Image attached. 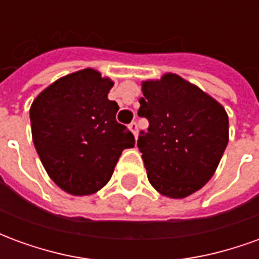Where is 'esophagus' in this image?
<instances>
[{
	"label": "esophagus",
	"instance_id": "esophagus-1",
	"mask_svg": "<svg viewBox=\"0 0 259 259\" xmlns=\"http://www.w3.org/2000/svg\"><path fill=\"white\" fill-rule=\"evenodd\" d=\"M129 129H130V132L133 133V136H135V137H137V129H139V127H137V123H136V122H132V123L129 124Z\"/></svg>",
	"mask_w": 259,
	"mask_h": 259
}]
</instances>
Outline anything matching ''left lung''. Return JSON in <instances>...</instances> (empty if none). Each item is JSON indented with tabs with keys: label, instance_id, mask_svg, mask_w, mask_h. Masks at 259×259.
Segmentation results:
<instances>
[{
	"label": "left lung",
	"instance_id": "1",
	"mask_svg": "<svg viewBox=\"0 0 259 259\" xmlns=\"http://www.w3.org/2000/svg\"><path fill=\"white\" fill-rule=\"evenodd\" d=\"M139 115L148 119L137 147L152 187L185 198L208 183L229 141V118L219 102L175 73L141 83Z\"/></svg>",
	"mask_w": 259,
	"mask_h": 259
}]
</instances>
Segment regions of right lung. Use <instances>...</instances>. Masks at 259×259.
Here are the masks:
<instances>
[{
  "instance_id": "obj_1",
  "label": "right lung",
  "mask_w": 259,
  "mask_h": 259,
  "mask_svg": "<svg viewBox=\"0 0 259 259\" xmlns=\"http://www.w3.org/2000/svg\"><path fill=\"white\" fill-rule=\"evenodd\" d=\"M113 81L87 68L66 74L38 94L30 107L33 143L54 183L72 195L94 194L107 185L135 136L116 122L108 100Z\"/></svg>"
}]
</instances>
